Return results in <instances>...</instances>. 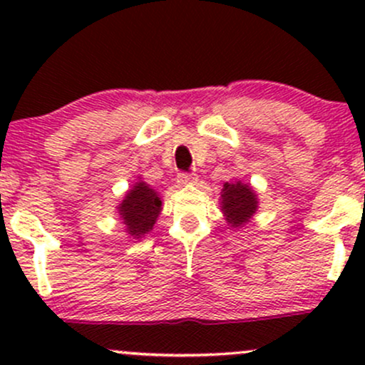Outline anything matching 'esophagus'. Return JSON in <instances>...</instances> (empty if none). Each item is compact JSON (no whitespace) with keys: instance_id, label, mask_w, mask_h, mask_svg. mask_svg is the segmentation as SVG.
<instances>
[{"instance_id":"34e87169","label":"esophagus","mask_w":365,"mask_h":365,"mask_svg":"<svg viewBox=\"0 0 365 365\" xmlns=\"http://www.w3.org/2000/svg\"><path fill=\"white\" fill-rule=\"evenodd\" d=\"M178 182L182 183V185H187V183H194V182H197V175L195 173H182L178 177Z\"/></svg>"}]
</instances>
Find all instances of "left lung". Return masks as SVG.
I'll use <instances>...</instances> for the list:
<instances>
[{
	"label": "left lung",
	"mask_w": 365,
	"mask_h": 365,
	"mask_svg": "<svg viewBox=\"0 0 365 365\" xmlns=\"http://www.w3.org/2000/svg\"><path fill=\"white\" fill-rule=\"evenodd\" d=\"M220 207L223 212L226 223L232 228H242L252 220L259 207L257 192L250 183H244L242 180L226 182L221 188Z\"/></svg>",
	"instance_id": "8db88e82"
}]
</instances>
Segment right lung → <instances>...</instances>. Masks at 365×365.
<instances>
[{
    "instance_id": "1",
    "label": "right lung",
    "mask_w": 365,
    "mask_h": 365,
    "mask_svg": "<svg viewBox=\"0 0 365 365\" xmlns=\"http://www.w3.org/2000/svg\"><path fill=\"white\" fill-rule=\"evenodd\" d=\"M161 195L142 180L128 188L121 202L116 206L121 223L125 225V232L135 240H140L153 230L161 215Z\"/></svg>"
}]
</instances>
